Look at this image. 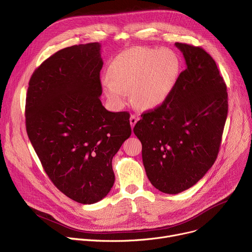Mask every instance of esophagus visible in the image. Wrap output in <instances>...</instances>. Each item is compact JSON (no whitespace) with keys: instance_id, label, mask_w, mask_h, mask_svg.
I'll return each instance as SVG.
<instances>
[{"instance_id":"34e87169","label":"esophagus","mask_w":252,"mask_h":252,"mask_svg":"<svg viewBox=\"0 0 252 252\" xmlns=\"http://www.w3.org/2000/svg\"><path fill=\"white\" fill-rule=\"evenodd\" d=\"M139 121V119L136 118L135 116H133V114H131L130 116V118H129V123H130V126H131V128L134 126V125L136 124V122Z\"/></svg>"}]
</instances>
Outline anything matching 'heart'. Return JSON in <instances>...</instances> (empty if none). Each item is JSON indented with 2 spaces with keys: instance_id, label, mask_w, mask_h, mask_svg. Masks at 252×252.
Instances as JSON below:
<instances>
[{
  "instance_id": "b5f03b06",
  "label": "heart",
  "mask_w": 252,
  "mask_h": 252,
  "mask_svg": "<svg viewBox=\"0 0 252 252\" xmlns=\"http://www.w3.org/2000/svg\"><path fill=\"white\" fill-rule=\"evenodd\" d=\"M179 72L180 61L172 50L132 47L113 59L102 87L114 106L122 107L130 91L136 107L154 109L170 96Z\"/></svg>"
}]
</instances>
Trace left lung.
Segmentation results:
<instances>
[{
	"label": "left lung",
	"mask_w": 252,
	"mask_h": 252,
	"mask_svg": "<svg viewBox=\"0 0 252 252\" xmlns=\"http://www.w3.org/2000/svg\"><path fill=\"white\" fill-rule=\"evenodd\" d=\"M175 45L186 69L167 100L143 113L133 127L150 182L167 194L191 188L212 167L228 111L226 84L214 59L201 47Z\"/></svg>",
	"instance_id": "1"
}]
</instances>
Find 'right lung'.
<instances>
[{
  "mask_svg": "<svg viewBox=\"0 0 252 252\" xmlns=\"http://www.w3.org/2000/svg\"><path fill=\"white\" fill-rule=\"evenodd\" d=\"M100 49L94 42L59 50L34 71L26 97L27 133L45 172L81 204L109 193L112 158L131 133L128 112L100 101Z\"/></svg>",
  "mask_w": 252,
  "mask_h": 252,
  "instance_id": "obj_1",
  "label": "right lung"
}]
</instances>
